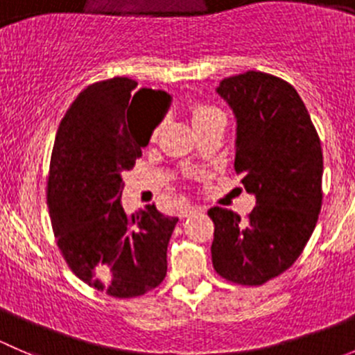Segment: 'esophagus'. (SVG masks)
Instances as JSON below:
<instances>
[{
  "label": "esophagus",
  "instance_id": "obj_1",
  "mask_svg": "<svg viewBox=\"0 0 355 355\" xmlns=\"http://www.w3.org/2000/svg\"><path fill=\"white\" fill-rule=\"evenodd\" d=\"M198 211H200V207H198V206H184L180 209V214H178V216L187 218V216H191V214L198 213Z\"/></svg>",
  "mask_w": 355,
  "mask_h": 355
}]
</instances>
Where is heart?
Here are the masks:
<instances>
[{
  "label": "heart",
  "instance_id": "1",
  "mask_svg": "<svg viewBox=\"0 0 355 355\" xmlns=\"http://www.w3.org/2000/svg\"><path fill=\"white\" fill-rule=\"evenodd\" d=\"M218 113L216 108H213V106H207V105H199V103H196V105L191 106V116H192V123L198 125L200 123L202 120H206V118H209L211 114ZM157 130L153 134V137H156Z\"/></svg>",
  "mask_w": 355,
  "mask_h": 355
}]
</instances>
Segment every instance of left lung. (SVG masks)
Masks as SVG:
<instances>
[{
    "instance_id": "left-lung-1",
    "label": "left lung",
    "mask_w": 355,
    "mask_h": 355,
    "mask_svg": "<svg viewBox=\"0 0 355 355\" xmlns=\"http://www.w3.org/2000/svg\"><path fill=\"white\" fill-rule=\"evenodd\" d=\"M216 92L237 120L235 171L256 206L247 220L225 207L214 223L213 266L239 285H263L288 270L321 211L323 153L302 99L288 82L245 71L223 78Z\"/></svg>"
}]
</instances>
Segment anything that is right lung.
Here are the masks:
<instances>
[{
    "instance_id": "obj_1",
    "label": "right lung",
    "mask_w": 355,
    "mask_h": 355,
    "mask_svg": "<svg viewBox=\"0 0 355 355\" xmlns=\"http://www.w3.org/2000/svg\"><path fill=\"white\" fill-rule=\"evenodd\" d=\"M164 91L127 77L87 85L67 110L53 146L48 206L70 270L116 299L144 295L166 277L178 218L155 204L127 216L121 173L132 170L170 108Z\"/></svg>"
}]
</instances>
